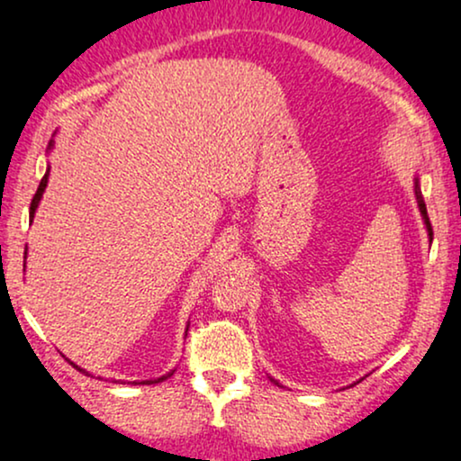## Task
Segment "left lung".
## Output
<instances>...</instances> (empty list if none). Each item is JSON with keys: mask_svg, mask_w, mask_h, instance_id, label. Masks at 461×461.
Returning <instances> with one entry per match:
<instances>
[{"mask_svg": "<svg viewBox=\"0 0 461 461\" xmlns=\"http://www.w3.org/2000/svg\"><path fill=\"white\" fill-rule=\"evenodd\" d=\"M414 194H416V203H418V210H420V216H422V221H425V230H427V236H429V242H431V240H433V231H431L429 216H427V205H425V199H422V193H420V179H418V176L414 177ZM268 379H271L273 384H277V385H279L277 379H273V377H268Z\"/></svg>", "mask_w": 461, "mask_h": 461, "instance_id": "1", "label": "left lung"}]
</instances>
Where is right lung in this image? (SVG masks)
Returning a JSON list of instances; mask_svg holds the SVG:
<instances>
[{
  "label": "right lung",
  "instance_id": "1",
  "mask_svg": "<svg viewBox=\"0 0 461 461\" xmlns=\"http://www.w3.org/2000/svg\"><path fill=\"white\" fill-rule=\"evenodd\" d=\"M51 149H54V140H50V145H47V153H50ZM47 182H50V164H47V171H45V176H43V179H41V184H39V188H36V194H34V199H32V203H30V223L32 221H34V214H36V210H39V203H41V199H43V193H45V188H47ZM25 258H28V247H25ZM186 333H188V325H186ZM67 362L71 364L73 368H77L79 373H86V370L84 368H79L76 362H71V359L67 357ZM176 373V368L171 370V373H167V375H162V377H158V379H142V382H134V385H153V384H160V382H164V379H168L171 377V375ZM88 375V373H86Z\"/></svg>",
  "mask_w": 461,
  "mask_h": 461
}]
</instances>
